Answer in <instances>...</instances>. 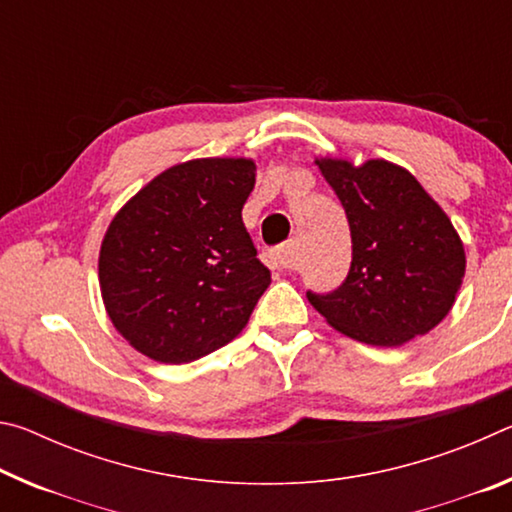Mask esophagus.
Listing matches in <instances>:
<instances>
[{
	"mask_svg": "<svg viewBox=\"0 0 512 512\" xmlns=\"http://www.w3.org/2000/svg\"><path fill=\"white\" fill-rule=\"evenodd\" d=\"M266 264L275 268V271H291L293 266V244H284L282 248L268 250L266 253Z\"/></svg>",
	"mask_w": 512,
	"mask_h": 512,
	"instance_id": "esophagus-1",
	"label": "esophagus"
}]
</instances>
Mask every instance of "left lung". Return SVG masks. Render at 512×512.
<instances>
[{"instance_id":"1","label":"left lung","mask_w":512,"mask_h":512,"mask_svg":"<svg viewBox=\"0 0 512 512\" xmlns=\"http://www.w3.org/2000/svg\"><path fill=\"white\" fill-rule=\"evenodd\" d=\"M316 164L348 216L352 264L339 289L307 291L309 302L334 329L368 345L395 348L427 334L449 314L465 275L452 221L393 162Z\"/></svg>"}]
</instances>
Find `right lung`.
I'll use <instances>...</instances> for the list:
<instances>
[{"instance_id":"1","label":"right lung","mask_w":512,"mask_h":512,"mask_svg":"<svg viewBox=\"0 0 512 512\" xmlns=\"http://www.w3.org/2000/svg\"><path fill=\"white\" fill-rule=\"evenodd\" d=\"M253 187V160H189L112 219L99 253L101 296L137 352L189 363L246 327L271 284L241 219Z\"/></svg>"}]
</instances>
